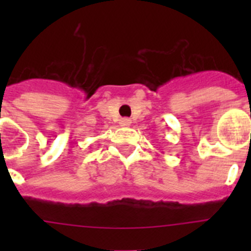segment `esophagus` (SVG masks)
I'll return each instance as SVG.
<instances>
[{
    "instance_id": "1",
    "label": "esophagus",
    "mask_w": 251,
    "mask_h": 251,
    "mask_svg": "<svg viewBox=\"0 0 251 251\" xmlns=\"http://www.w3.org/2000/svg\"><path fill=\"white\" fill-rule=\"evenodd\" d=\"M130 123H132V121H130L129 118H122L121 122H119V124H121L122 127H129Z\"/></svg>"
}]
</instances>
